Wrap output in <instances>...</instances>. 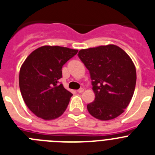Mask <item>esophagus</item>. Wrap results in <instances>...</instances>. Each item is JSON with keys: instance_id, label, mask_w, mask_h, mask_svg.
<instances>
[{"instance_id": "obj_1", "label": "esophagus", "mask_w": 155, "mask_h": 155, "mask_svg": "<svg viewBox=\"0 0 155 155\" xmlns=\"http://www.w3.org/2000/svg\"><path fill=\"white\" fill-rule=\"evenodd\" d=\"M77 91H78V93H82L83 91H84V88H80V89H78Z\"/></svg>"}]
</instances>
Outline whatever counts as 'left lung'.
Returning a JSON list of instances; mask_svg holds the SVG:
<instances>
[{
    "mask_svg": "<svg viewBox=\"0 0 155 155\" xmlns=\"http://www.w3.org/2000/svg\"><path fill=\"white\" fill-rule=\"evenodd\" d=\"M78 57L89 71L95 98L88 113L100 120H110L124 113L134 95L137 73L129 55L116 45L81 50Z\"/></svg>",
    "mask_w": 155,
    "mask_h": 155,
    "instance_id": "obj_1",
    "label": "left lung"
}]
</instances>
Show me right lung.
<instances>
[{
	"label": "right lung",
	"instance_id": "1",
	"mask_svg": "<svg viewBox=\"0 0 155 155\" xmlns=\"http://www.w3.org/2000/svg\"><path fill=\"white\" fill-rule=\"evenodd\" d=\"M78 50L58 46H43L30 53L19 72V87L25 103L45 120L58 118L65 112L73 94L59 80L63 65Z\"/></svg>",
	"mask_w": 155,
	"mask_h": 155
}]
</instances>
